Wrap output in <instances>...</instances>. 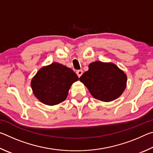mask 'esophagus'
<instances>
[{
    "label": "esophagus",
    "instance_id": "esophagus-1",
    "mask_svg": "<svg viewBox=\"0 0 153 153\" xmlns=\"http://www.w3.org/2000/svg\"><path fill=\"white\" fill-rule=\"evenodd\" d=\"M76 74L77 75V76H78L79 77H81L82 75V74H83V71L82 70H77V72H76Z\"/></svg>",
    "mask_w": 153,
    "mask_h": 153
}]
</instances>
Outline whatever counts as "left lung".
Listing matches in <instances>:
<instances>
[{"label":"left lung","instance_id":"obj_1","mask_svg":"<svg viewBox=\"0 0 153 153\" xmlns=\"http://www.w3.org/2000/svg\"><path fill=\"white\" fill-rule=\"evenodd\" d=\"M79 77L94 98L104 102L115 100L126 89L127 76L112 63L95 61Z\"/></svg>","mask_w":153,"mask_h":153}]
</instances>
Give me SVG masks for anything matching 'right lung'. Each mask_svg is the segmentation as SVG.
<instances>
[{"mask_svg":"<svg viewBox=\"0 0 153 153\" xmlns=\"http://www.w3.org/2000/svg\"><path fill=\"white\" fill-rule=\"evenodd\" d=\"M79 79L71 69L58 63L43 67L31 81L35 97L47 105L63 102L73 83Z\"/></svg>","mask_w":153,"mask_h":153,"instance_id":"obj_1","label":"right lung"}]
</instances>
